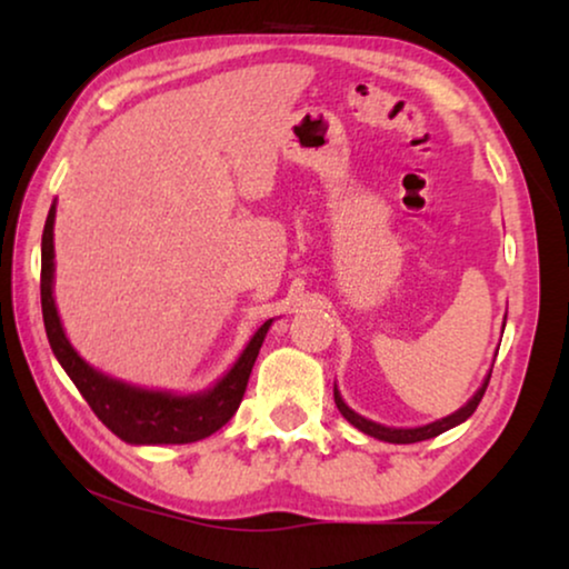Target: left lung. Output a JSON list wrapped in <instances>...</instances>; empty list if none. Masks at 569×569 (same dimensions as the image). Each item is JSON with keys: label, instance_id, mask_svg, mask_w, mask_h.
I'll return each mask as SVG.
<instances>
[{"label": "left lung", "instance_id": "1", "mask_svg": "<svg viewBox=\"0 0 569 569\" xmlns=\"http://www.w3.org/2000/svg\"><path fill=\"white\" fill-rule=\"evenodd\" d=\"M489 376H492V372H489ZM489 376L485 378V383H481L479 391L473 393L469 401H466V407L453 411V415L438 419V422H430V425H425V427H407V430H403V427H386V425L372 422V419L360 417V415H357V411H352V409L347 407L345 399H341V393L337 391V388H333V401H337V409L341 411V417H345L349 425H355L360 432L370 435V438H378V440H386V442H399V446H407V442H419V440L438 438L440 432H446V430H450V427L466 422V419H469V417L473 415V411H477L481 396H485L487 386H489Z\"/></svg>", "mask_w": 569, "mask_h": 569}]
</instances>
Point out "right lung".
Here are the masks:
<instances>
[{"mask_svg":"<svg viewBox=\"0 0 569 569\" xmlns=\"http://www.w3.org/2000/svg\"><path fill=\"white\" fill-rule=\"evenodd\" d=\"M53 217H57V204L49 209L41 240V308L46 337H49V345L61 368L67 370V376L72 378L77 391L90 403L100 422L131 446L197 442L220 430L224 422H230V417L243 401L248 378H251L253 362L259 357L271 321L253 333L238 362L209 391L176 396L168 391H147V388L108 378L100 370L90 368L74 352L64 329H61L57 302H53Z\"/></svg>","mask_w":569,"mask_h":569,"instance_id":"right-lung-1","label":"right lung"}]
</instances>
